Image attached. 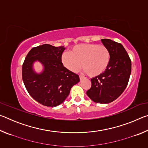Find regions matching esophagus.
<instances>
[{"instance_id":"1","label":"esophagus","mask_w":148,"mask_h":148,"mask_svg":"<svg viewBox=\"0 0 148 148\" xmlns=\"http://www.w3.org/2000/svg\"><path fill=\"white\" fill-rule=\"evenodd\" d=\"M84 78V77L83 76H82V75H79V79L80 80H82Z\"/></svg>"}]
</instances>
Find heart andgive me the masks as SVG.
<instances>
[{
    "mask_svg": "<svg viewBox=\"0 0 148 148\" xmlns=\"http://www.w3.org/2000/svg\"><path fill=\"white\" fill-rule=\"evenodd\" d=\"M61 61L65 68L76 72L81 68L89 77L102 74L108 66L110 54L108 49L103 45L81 44L75 46L71 53L64 52Z\"/></svg>",
    "mask_w": 148,
    "mask_h": 148,
    "instance_id": "obj_1",
    "label": "heart"
}]
</instances>
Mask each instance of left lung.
<instances>
[{"instance_id":"obj_1","label":"left lung","mask_w":148,"mask_h":148,"mask_svg":"<svg viewBox=\"0 0 148 148\" xmlns=\"http://www.w3.org/2000/svg\"><path fill=\"white\" fill-rule=\"evenodd\" d=\"M108 49L110 61L102 74L92 77L87 95L97 103L107 104L122 94L128 84L131 72V61L122 44L110 39H102Z\"/></svg>"}]
</instances>
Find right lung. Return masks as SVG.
I'll return each mask as SVG.
<instances>
[{"instance_id": "right-lung-1", "label": "right lung", "mask_w": 148, "mask_h": 148, "mask_svg": "<svg viewBox=\"0 0 148 148\" xmlns=\"http://www.w3.org/2000/svg\"><path fill=\"white\" fill-rule=\"evenodd\" d=\"M63 46L43 44L32 47L22 66V78L29 95L46 106L54 107L63 102L72 87L79 82V76L63 66L61 56ZM38 60L44 65V71L38 75L32 64Z\"/></svg>"}]
</instances>
